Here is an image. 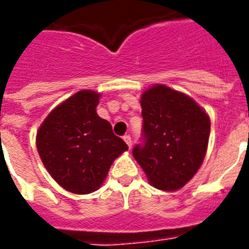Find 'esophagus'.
Masks as SVG:
<instances>
[{"label": "esophagus", "mask_w": 249, "mask_h": 249, "mask_svg": "<svg viewBox=\"0 0 249 249\" xmlns=\"http://www.w3.org/2000/svg\"><path fill=\"white\" fill-rule=\"evenodd\" d=\"M123 139H124V142L126 144H128V147L129 148H131V145H133V144H131V138H130V135H124V137H123Z\"/></svg>", "instance_id": "34e87169"}]
</instances>
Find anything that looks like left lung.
<instances>
[{
    "instance_id": "1",
    "label": "left lung",
    "mask_w": 249,
    "mask_h": 249,
    "mask_svg": "<svg viewBox=\"0 0 249 249\" xmlns=\"http://www.w3.org/2000/svg\"><path fill=\"white\" fill-rule=\"evenodd\" d=\"M143 128L133 156L156 189L175 191L201 166L210 119L189 96L158 85L141 100Z\"/></svg>"
}]
</instances>
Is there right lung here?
Listing matches in <instances>:
<instances>
[{"label": "right lung", "instance_id": "right-lung-1", "mask_svg": "<svg viewBox=\"0 0 249 249\" xmlns=\"http://www.w3.org/2000/svg\"><path fill=\"white\" fill-rule=\"evenodd\" d=\"M99 99L93 91H79L48 115L36 134L45 168L73 194L96 191L115 158L128 149L96 112Z\"/></svg>", "mask_w": 249, "mask_h": 249}]
</instances>
